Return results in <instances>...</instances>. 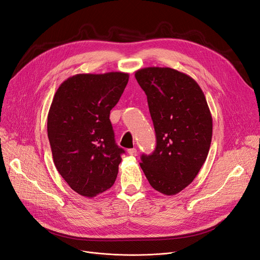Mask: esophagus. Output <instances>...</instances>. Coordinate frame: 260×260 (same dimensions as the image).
<instances>
[{"label": "esophagus", "instance_id": "esophagus-1", "mask_svg": "<svg viewBox=\"0 0 260 260\" xmlns=\"http://www.w3.org/2000/svg\"><path fill=\"white\" fill-rule=\"evenodd\" d=\"M128 153H129L130 155L135 156V155L138 154V151H137V149H135V148H132V149H128Z\"/></svg>", "mask_w": 260, "mask_h": 260}]
</instances>
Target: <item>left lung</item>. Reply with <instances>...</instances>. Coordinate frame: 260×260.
Returning <instances> with one entry per match:
<instances>
[{
	"mask_svg": "<svg viewBox=\"0 0 260 260\" xmlns=\"http://www.w3.org/2000/svg\"><path fill=\"white\" fill-rule=\"evenodd\" d=\"M156 137L155 150L140 163L151 186L174 196L193 181L207 157L213 118L204 93L190 76L170 68L150 67L135 72Z\"/></svg>",
	"mask_w": 260,
	"mask_h": 260,
	"instance_id": "8db88e82",
	"label": "left lung"
}]
</instances>
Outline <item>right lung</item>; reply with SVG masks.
Wrapping results in <instances>:
<instances>
[{
    "mask_svg": "<svg viewBox=\"0 0 260 260\" xmlns=\"http://www.w3.org/2000/svg\"><path fill=\"white\" fill-rule=\"evenodd\" d=\"M129 74H77L59 85L47 115L54 164L69 186L94 198L114 184L122 148L115 144L110 111Z\"/></svg>",
    "mask_w": 260,
    "mask_h": 260,
    "instance_id": "obj_1",
    "label": "right lung"
}]
</instances>
